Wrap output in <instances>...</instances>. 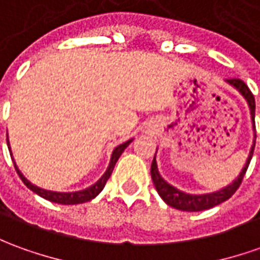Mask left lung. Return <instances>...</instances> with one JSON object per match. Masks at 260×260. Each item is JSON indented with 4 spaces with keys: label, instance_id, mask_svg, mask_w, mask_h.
Instances as JSON below:
<instances>
[{
    "label": "left lung",
    "instance_id": "8db88e82",
    "mask_svg": "<svg viewBox=\"0 0 260 260\" xmlns=\"http://www.w3.org/2000/svg\"><path fill=\"white\" fill-rule=\"evenodd\" d=\"M226 82L231 86H234L235 89L238 92L241 93L242 96L246 100L249 105V111H250V116H252V126H253V131H255V96L253 93L250 92V89L248 88V85L238 78L226 79ZM255 139L256 134L253 135V145L250 148V152H249L248 159H246V164L245 167L241 171L239 176L235 179L231 185H228L225 188H222L220 190H216V192H212V193H205V195H190V193H185L182 190L176 189L175 186H172L171 183H168L162 176H160L159 171H158V165H156V159L153 156L152 165H151V176H152L153 185L158 190L159 197L164 199V202L168 204L169 206H172L175 209H179V211H186V212H199L205 211V209H211L216 205L222 204L228 201L229 198L234 195L236 189L241 186L242 179L248 171L249 164H250V159H252V155H253V149H255ZM156 155V153H155Z\"/></svg>",
    "mask_w": 260,
    "mask_h": 260
}]
</instances>
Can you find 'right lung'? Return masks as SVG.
<instances>
[{
  "mask_svg": "<svg viewBox=\"0 0 260 260\" xmlns=\"http://www.w3.org/2000/svg\"><path fill=\"white\" fill-rule=\"evenodd\" d=\"M132 142V139L129 141H126V142H123V144L118 145L115 149H114V152H112V156H111V160H109V167L105 171V174L101 176L98 181L95 182L93 185H91L89 188H86V189L82 190H77V192H54V190H47V189H42V188H38V186H35L32 185L31 182L26 179L24 175L21 174V171L17 167V164H15V160H14V167L17 169V174L19 175V178H21V181L24 182L26 185V188H29V189L35 192L37 195H40L44 199H47V201H51V202H55V204H61V205H77V204H84V202H88V201H91L93 198L96 197V195H100V192L104 189V186H105V183L109 179V176L112 174V171H114V167H115L116 160L118 158L122 155V152L126 149V146ZM7 144H8V149L11 151V148H10V142H8V138H7ZM12 156V153H11Z\"/></svg>",
  "mask_w": 260,
  "mask_h": 260,
  "instance_id": "obj_1",
  "label": "right lung"
}]
</instances>
